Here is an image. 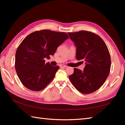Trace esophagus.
Listing matches in <instances>:
<instances>
[{
	"mask_svg": "<svg viewBox=\"0 0 125 125\" xmlns=\"http://www.w3.org/2000/svg\"><path fill=\"white\" fill-rule=\"evenodd\" d=\"M60 67H61V68H67V65H63V64H62V65H60Z\"/></svg>",
	"mask_w": 125,
	"mask_h": 125,
	"instance_id": "1",
	"label": "esophagus"
}]
</instances>
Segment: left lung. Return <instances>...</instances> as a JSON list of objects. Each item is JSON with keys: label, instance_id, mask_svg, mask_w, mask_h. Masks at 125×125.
<instances>
[{"label": "left lung", "instance_id": "left-lung-1", "mask_svg": "<svg viewBox=\"0 0 125 125\" xmlns=\"http://www.w3.org/2000/svg\"><path fill=\"white\" fill-rule=\"evenodd\" d=\"M76 47V58L85 64L83 70L74 68L69 78L76 89L82 94L96 91L109 75L111 61L109 51L99 36L91 31H81L68 33Z\"/></svg>", "mask_w": 125, "mask_h": 125}]
</instances>
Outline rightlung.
Masks as SVG:
<instances>
[{
	"mask_svg": "<svg viewBox=\"0 0 125 125\" xmlns=\"http://www.w3.org/2000/svg\"><path fill=\"white\" fill-rule=\"evenodd\" d=\"M69 38L67 33L50 30L35 31L27 36L18 47L15 68L18 77L27 89L43 90L55 76L59 66L45 63L57 47Z\"/></svg>",
	"mask_w": 125,
	"mask_h": 125,
	"instance_id": "1",
	"label": "right lung"
}]
</instances>
